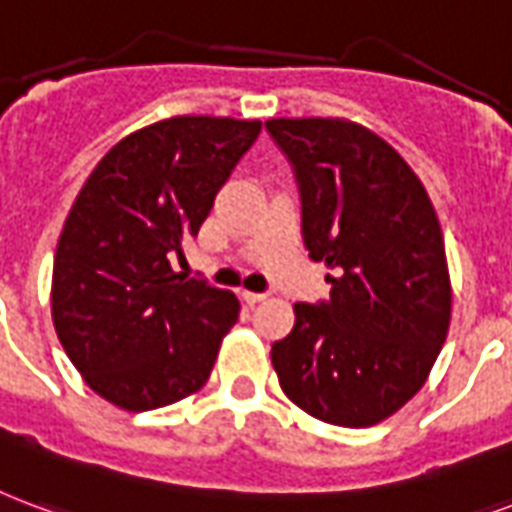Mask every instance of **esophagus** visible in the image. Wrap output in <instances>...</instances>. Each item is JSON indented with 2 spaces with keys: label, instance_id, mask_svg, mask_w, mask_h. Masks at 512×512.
I'll use <instances>...</instances> for the list:
<instances>
[{
  "label": "esophagus",
  "instance_id": "34e87169",
  "mask_svg": "<svg viewBox=\"0 0 512 512\" xmlns=\"http://www.w3.org/2000/svg\"><path fill=\"white\" fill-rule=\"evenodd\" d=\"M241 298H244L246 304H260V301H266V293H252V290H244Z\"/></svg>",
  "mask_w": 512,
  "mask_h": 512
}]
</instances>
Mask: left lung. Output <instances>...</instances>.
<instances>
[{"label": "left lung", "mask_w": 512, "mask_h": 512, "mask_svg": "<svg viewBox=\"0 0 512 512\" xmlns=\"http://www.w3.org/2000/svg\"><path fill=\"white\" fill-rule=\"evenodd\" d=\"M301 184L304 244L328 304H295L271 347L279 385L306 415L366 429L429 380L448 339L453 287L429 192L399 151L350 119H268Z\"/></svg>", "instance_id": "1"}]
</instances>
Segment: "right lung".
I'll return each instance as SVG.
<instances>
[{
  "label": "right lung",
  "mask_w": 512,
  "mask_h": 512,
  "mask_svg": "<svg viewBox=\"0 0 512 512\" xmlns=\"http://www.w3.org/2000/svg\"><path fill=\"white\" fill-rule=\"evenodd\" d=\"M257 119L170 116L121 138L83 181L56 244L51 317L83 382L146 412L198 393L241 304L181 279L170 260L198 236Z\"/></svg>",
  "instance_id": "1"
}]
</instances>
